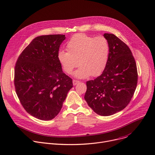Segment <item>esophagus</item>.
Listing matches in <instances>:
<instances>
[{
    "instance_id": "1",
    "label": "esophagus",
    "mask_w": 155,
    "mask_h": 155,
    "mask_svg": "<svg viewBox=\"0 0 155 155\" xmlns=\"http://www.w3.org/2000/svg\"><path fill=\"white\" fill-rule=\"evenodd\" d=\"M79 83V81L78 80H73V85H76L77 83Z\"/></svg>"
}]
</instances>
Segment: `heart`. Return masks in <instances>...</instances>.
Returning a JSON list of instances; mask_svg holds the SVG:
<instances>
[{"label": "heart", "mask_w": 155, "mask_h": 155, "mask_svg": "<svg viewBox=\"0 0 155 155\" xmlns=\"http://www.w3.org/2000/svg\"><path fill=\"white\" fill-rule=\"evenodd\" d=\"M67 51L61 50L58 59L63 70L72 74L74 69L80 65L74 73L78 78L101 75L107 64L109 45L104 36L96 38L83 33L75 35L68 41Z\"/></svg>", "instance_id": "1"}]
</instances>
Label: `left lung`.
I'll return each instance as SVG.
<instances>
[{
  "instance_id": "left-lung-1",
  "label": "left lung",
  "mask_w": 155,
  "mask_h": 155,
  "mask_svg": "<svg viewBox=\"0 0 155 155\" xmlns=\"http://www.w3.org/2000/svg\"><path fill=\"white\" fill-rule=\"evenodd\" d=\"M109 45V56L101 75L87 82L85 100L98 115L108 116L124 109L135 91L138 74L132 53L113 34L104 33Z\"/></svg>"
}]
</instances>
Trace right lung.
Masks as SVG:
<instances>
[{
    "label": "right lung",
    "instance_id": "right-lung-1",
    "mask_svg": "<svg viewBox=\"0 0 155 155\" xmlns=\"http://www.w3.org/2000/svg\"><path fill=\"white\" fill-rule=\"evenodd\" d=\"M64 35L35 38L21 53L15 67V91L28 113L49 120L62 109L72 80L65 74L58 59Z\"/></svg>",
    "mask_w": 155,
    "mask_h": 155
}]
</instances>
